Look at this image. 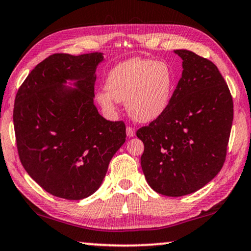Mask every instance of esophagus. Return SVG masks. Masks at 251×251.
<instances>
[{
	"label": "esophagus",
	"instance_id": "34e87169",
	"mask_svg": "<svg viewBox=\"0 0 251 251\" xmlns=\"http://www.w3.org/2000/svg\"><path fill=\"white\" fill-rule=\"evenodd\" d=\"M134 133H136V131H134V129L131 128V126H128V128H126V136H128L129 138L133 137Z\"/></svg>",
	"mask_w": 251,
	"mask_h": 251
}]
</instances>
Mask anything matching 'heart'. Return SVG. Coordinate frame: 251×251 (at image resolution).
<instances>
[{"label": "heart", "instance_id": "b5f03b06", "mask_svg": "<svg viewBox=\"0 0 251 251\" xmlns=\"http://www.w3.org/2000/svg\"><path fill=\"white\" fill-rule=\"evenodd\" d=\"M106 90L96 94L105 110L113 112L117 100L126 101V110L134 121L150 123L168 110L176 88V75L170 64L143 57L119 63L108 72Z\"/></svg>", "mask_w": 251, "mask_h": 251}]
</instances>
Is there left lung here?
I'll use <instances>...</instances> for the list:
<instances>
[{
    "mask_svg": "<svg viewBox=\"0 0 251 251\" xmlns=\"http://www.w3.org/2000/svg\"><path fill=\"white\" fill-rule=\"evenodd\" d=\"M182 75L168 110L143 126L141 169L152 190L180 197L199 190L224 164L233 101L219 69L188 50H176Z\"/></svg>",
    "mask_w": 251,
    "mask_h": 251,
    "instance_id": "8db88e82",
    "label": "left lung"
}]
</instances>
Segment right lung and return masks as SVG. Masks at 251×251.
<instances>
[{
	"label": "right lung",
	"mask_w": 251,
	"mask_h": 251,
	"mask_svg": "<svg viewBox=\"0 0 251 251\" xmlns=\"http://www.w3.org/2000/svg\"><path fill=\"white\" fill-rule=\"evenodd\" d=\"M103 61L99 52L53 54L36 65L17 93L13 125L21 164L59 198L93 195L126 141L125 123L107 121L94 104L96 69Z\"/></svg>",
	"instance_id": "right-lung-1"
}]
</instances>
